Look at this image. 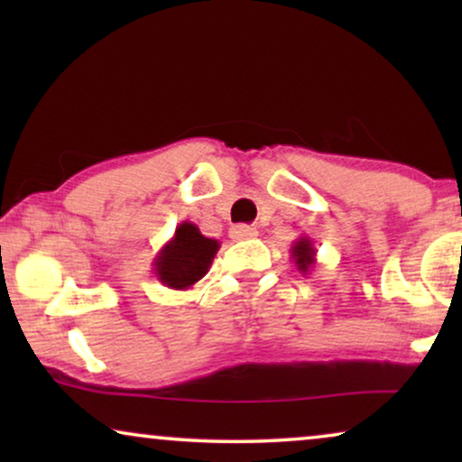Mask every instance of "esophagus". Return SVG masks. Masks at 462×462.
<instances>
[{"label": "esophagus", "mask_w": 462, "mask_h": 462, "mask_svg": "<svg viewBox=\"0 0 462 462\" xmlns=\"http://www.w3.org/2000/svg\"><path fill=\"white\" fill-rule=\"evenodd\" d=\"M231 237L233 239H252V237H256L258 236V231L254 229V226H250V225H236V226H231Z\"/></svg>", "instance_id": "1"}]
</instances>
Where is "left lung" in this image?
Here are the masks:
<instances>
[{
	"label": "left lung",
	"mask_w": 462,
	"mask_h": 462,
	"mask_svg": "<svg viewBox=\"0 0 462 462\" xmlns=\"http://www.w3.org/2000/svg\"><path fill=\"white\" fill-rule=\"evenodd\" d=\"M290 252H292V263H294V267L299 269L302 275L311 273L315 264H318V261H315V256H318V250L313 248L311 237H307V236L299 237V239H296V242L292 244V248H290Z\"/></svg>",
	"instance_id": "1"
}]
</instances>
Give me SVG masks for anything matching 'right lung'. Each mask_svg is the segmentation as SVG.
I'll return each mask as SVG.
<instances>
[{"mask_svg":"<svg viewBox=\"0 0 462 462\" xmlns=\"http://www.w3.org/2000/svg\"><path fill=\"white\" fill-rule=\"evenodd\" d=\"M218 248V239L201 236L198 225L185 220L176 226L174 236L157 252L153 258V273L163 286L189 290L210 271Z\"/></svg>","mask_w":462,"mask_h":462,"instance_id":"add662e5","label":"right lung"}]
</instances>
